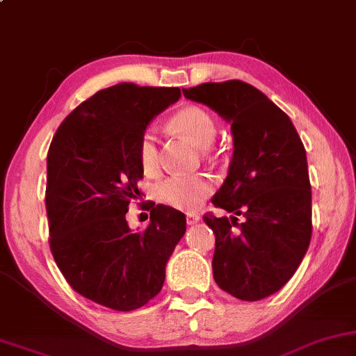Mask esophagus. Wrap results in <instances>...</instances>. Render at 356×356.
<instances>
[{
  "mask_svg": "<svg viewBox=\"0 0 356 356\" xmlns=\"http://www.w3.org/2000/svg\"><path fill=\"white\" fill-rule=\"evenodd\" d=\"M198 220H200V216H198L197 213H187V215H186V221H187L188 226L195 225V222H198Z\"/></svg>",
  "mask_w": 356,
  "mask_h": 356,
  "instance_id": "esophagus-1",
  "label": "esophagus"
}]
</instances>
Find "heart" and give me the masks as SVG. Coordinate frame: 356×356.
<instances>
[{"label":"heart","mask_w":356,"mask_h":356,"mask_svg":"<svg viewBox=\"0 0 356 356\" xmlns=\"http://www.w3.org/2000/svg\"><path fill=\"white\" fill-rule=\"evenodd\" d=\"M169 127L177 134L187 136L198 148H207L216 136L215 118L208 111L198 106H187L170 117ZM136 159L146 177H156L161 172V154L158 134L153 129H145L136 143ZM213 181L205 174L169 175L156 186V198L175 210L193 211L203 205L211 195Z\"/></svg>","instance_id":"obj_1"}]
</instances>
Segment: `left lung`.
<instances>
[{
	"instance_id": "1",
	"label": "left lung",
	"mask_w": 356,
	"mask_h": 356,
	"mask_svg": "<svg viewBox=\"0 0 356 356\" xmlns=\"http://www.w3.org/2000/svg\"><path fill=\"white\" fill-rule=\"evenodd\" d=\"M182 92L231 122L234 136L229 172L211 202L236 216L203 215L215 234L213 277L238 300H264L295 275L311 243L305 145L290 117L248 83H203Z\"/></svg>"
}]
</instances>
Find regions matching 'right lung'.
<instances>
[{
	"instance_id": "obj_1",
	"label": "right lung",
	"mask_w": 356,
	"mask_h": 356,
	"mask_svg": "<svg viewBox=\"0 0 356 356\" xmlns=\"http://www.w3.org/2000/svg\"><path fill=\"white\" fill-rule=\"evenodd\" d=\"M179 97V88L122 83L102 89L61 122L50 143L45 208L51 255L76 293L108 309L148 305L186 233L184 213L168 205L149 207V225L138 233L125 218L143 193L140 134Z\"/></svg>"
}]
</instances>
